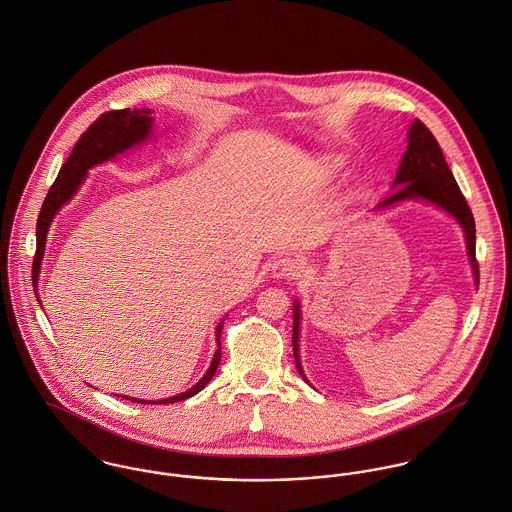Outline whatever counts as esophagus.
<instances>
[{"label": "esophagus", "instance_id": "34e87169", "mask_svg": "<svg viewBox=\"0 0 512 512\" xmlns=\"http://www.w3.org/2000/svg\"><path fill=\"white\" fill-rule=\"evenodd\" d=\"M272 274H274V278L279 279L295 278V276L301 274V264L295 258H291V256H283V258H278L274 262Z\"/></svg>", "mask_w": 512, "mask_h": 512}]
</instances>
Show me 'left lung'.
Masks as SVG:
<instances>
[{"mask_svg":"<svg viewBox=\"0 0 512 512\" xmlns=\"http://www.w3.org/2000/svg\"><path fill=\"white\" fill-rule=\"evenodd\" d=\"M393 189L395 191L389 193L387 199H383L377 205V209L397 203L401 199L420 197L446 209L450 215L458 219V223L464 227L467 252L471 258L475 279L479 281V264L475 258V221H473L471 209L444 160L438 140L434 139L430 129L419 119H415V123L411 125L409 146L401 160L399 172L395 176ZM293 323H295L293 325V358H295L297 370L307 381L299 362V348H297V338H299V305L297 303H295Z\"/></svg>","mask_w":512,"mask_h":512,"instance_id":"obj_1","label":"left lung"}]
</instances>
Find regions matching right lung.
<instances>
[{
  "label": "right lung",
  "mask_w": 512,
  "mask_h": 512,
  "mask_svg": "<svg viewBox=\"0 0 512 512\" xmlns=\"http://www.w3.org/2000/svg\"><path fill=\"white\" fill-rule=\"evenodd\" d=\"M152 111L148 109H119V111H107L101 113L92 125L88 127L86 133H82V137L76 142V146L72 148V154L68 156V160L64 162V166L60 168L54 184L48 189L47 197L43 201L39 219H37V250L33 256V287L37 291L39 285V270H41V260H43V252H45V240H47L48 227L52 217L56 215V211L70 201V197L76 193V189L84 182L86 172L99 164L105 162L125 150H129L131 146L139 144L140 140L146 139L150 133V125H152ZM37 295V293H35ZM39 299V297H37ZM221 330L223 325L217 326V352L213 356V362L209 366L207 373L191 387L186 393H180L176 397L170 399H162V401H139L133 397H125L129 401H137L142 405H166V403H178L184 401L187 397H193L195 393H199L217 372V366L221 362Z\"/></svg>",
  "instance_id": "right-lung-1"
}]
</instances>
